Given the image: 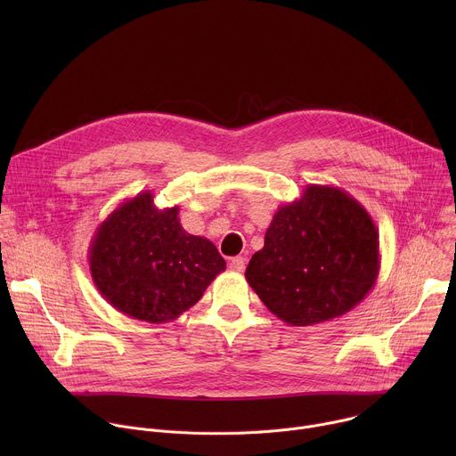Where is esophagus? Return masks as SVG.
Wrapping results in <instances>:
<instances>
[{
	"instance_id": "esophagus-1",
	"label": "esophagus",
	"mask_w": 456,
	"mask_h": 456,
	"mask_svg": "<svg viewBox=\"0 0 456 456\" xmlns=\"http://www.w3.org/2000/svg\"><path fill=\"white\" fill-rule=\"evenodd\" d=\"M245 257L243 256H236V257H232L231 262H229V269L232 271V273H243L245 271Z\"/></svg>"
}]
</instances>
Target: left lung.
Returning <instances> with one entry per match:
<instances>
[{
	"instance_id": "left-lung-1",
	"label": "left lung",
	"mask_w": 456,
	"mask_h": 456,
	"mask_svg": "<svg viewBox=\"0 0 456 456\" xmlns=\"http://www.w3.org/2000/svg\"><path fill=\"white\" fill-rule=\"evenodd\" d=\"M379 269V231L368 211L341 187L308 183L276 211L245 278L278 319L310 327L357 306Z\"/></svg>"
}]
</instances>
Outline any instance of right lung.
Here are the masks:
<instances>
[{"label":"right lung","mask_w":456,"mask_h":456,"mask_svg":"<svg viewBox=\"0 0 456 456\" xmlns=\"http://www.w3.org/2000/svg\"><path fill=\"white\" fill-rule=\"evenodd\" d=\"M151 191L120 202L97 227L88 264L101 296L118 312L169 322L225 271L213 241L183 231L178 206L159 209Z\"/></svg>","instance_id":"obj_1"}]
</instances>
